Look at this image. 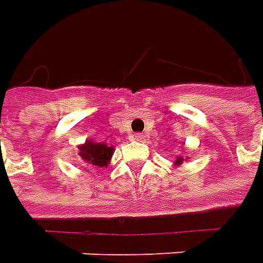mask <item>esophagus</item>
<instances>
[{
    "label": "esophagus",
    "mask_w": 263,
    "mask_h": 263,
    "mask_svg": "<svg viewBox=\"0 0 263 263\" xmlns=\"http://www.w3.org/2000/svg\"><path fill=\"white\" fill-rule=\"evenodd\" d=\"M132 139H134V141H142V139H144V135H142V134H134V135H132Z\"/></svg>",
    "instance_id": "1"
}]
</instances>
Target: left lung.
<instances>
[{
	"mask_svg": "<svg viewBox=\"0 0 263 263\" xmlns=\"http://www.w3.org/2000/svg\"><path fill=\"white\" fill-rule=\"evenodd\" d=\"M183 162V157H178L176 158V161H175V165L178 166V165H181V163Z\"/></svg>",
	"mask_w": 263,
	"mask_h": 263,
	"instance_id": "obj_1",
	"label": "left lung"
}]
</instances>
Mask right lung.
I'll return each instance as SVG.
<instances>
[{"label": "right lung", "instance_id": "add662e5", "mask_svg": "<svg viewBox=\"0 0 263 263\" xmlns=\"http://www.w3.org/2000/svg\"><path fill=\"white\" fill-rule=\"evenodd\" d=\"M78 149H80L78 155L82 158V161H85L93 168L106 166L114 154L112 146H108L106 144H101V142H93L92 139L85 141V144L80 145Z\"/></svg>", "mask_w": 263, "mask_h": 263}]
</instances>
